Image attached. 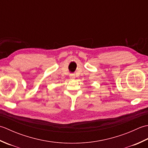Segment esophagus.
<instances>
[{
  "label": "esophagus",
  "instance_id": "34e87169",
  "mask_svg": "<svg viewBox=\"0 0 148 148\" xmlns=\"http://www.w3.org/2000/svg\"><path fill=\"white\" fill-rule=\"evenodd\" d=\"M70 77H71V79H74L75 77H76V76H75V74H71Z\"/></svg>",
  "mask_w": 148,
  "mask_h": 148
}]
</instances>
